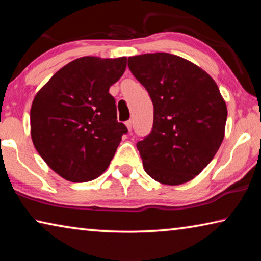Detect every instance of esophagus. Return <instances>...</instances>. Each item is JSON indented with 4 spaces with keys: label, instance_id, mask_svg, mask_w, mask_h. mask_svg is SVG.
<instances>
[{
    "label": "esophagus",
    "instance_id": "obj_1",
    "mask_svg": "<svg viewBox=\"0 0 261 261\" xmlns=\"http://www.w3.org/2000/svg\"><path fill=\"white\" fill-rule=\"evenodd\" d=\"M125 125H126V127H127V130H129V131L132 130V121H131V120L126 121V122H125Z\"/></svg>",
    "mask_w": 261,
    "mask_h": 261
}]
</instances>
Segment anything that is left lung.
Here are the masks:
<instances>
[{
	"instance_id": "8db88e82",
	"label": "left lung",
	"mask_w": 261,
	"mask_h": 261,
	"mask_svg": "<svg viewBox=\"0 0 261 261\" xmlns=\"http://www.w3.org/2000/svg\"><path fill=\"white\" fill-rule=\"evenodd\" d=\"M127 65L154 107L151 134L137 143L145 171L162 184L189 182L222 144L228 112L218 85L198 65L168 53L131 56Z\"/></svg>"
}]
</instances>
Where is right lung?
I'll return each mask as SVG.
<instances>
[{"label":"right lung","instance_id":"1","mask_svg":"<svg viewBox=\"0 0 261 261\" xmlns=\"http://www.w3.org/2000/svg\"><path fill=\"white\" fill-rule=\"evenodd\" d=\"M126 57L84 56L60 69L34 96L31 137L40 156L61 177L88 182L105 173L127 129L117 122L109 87Z\"/></svg>","mask_w":261,"mask_h":261}]
</instances>
